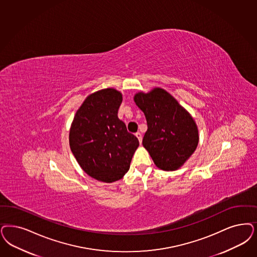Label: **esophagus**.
I'll use <instances>...</instances> for the list:
<instances>
[{
    "instance_id": "obj_1",
    "label": "esophagus",
    "mask_w": 257,
    "mask_h": 257,
    "mask_svg": "<svg viewBox=\"0 0 257 257\" xmlns=\"http://www.w3.org/2000/svg\"><path fill=\"white\" fill-rule=\"evenodd\" d=\"M136 135V137L139 139V141L140 142H142V133H140V132H137V133L135 134Z\"/></svg>"
}]
</instances>
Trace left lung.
I'll return each instance as SVG.
<instances>
[{
	"mask_svg": "<svg viewBox=\"0 0 257 257\" xmlns=\"http://www.w3.org/2000/svg\"><path fill=\"white\" fill-rule=\"evenodd\" d=\"M135 102L144 113L148 129L142 144L157 167L179 168L195 152L198 131L195 120L168 92L161 88L139 93Z\"/></svg>",
	"mask_w": 257,
	"mask_h": 257,
	"instance_id": "obj_1",
	"label": "left lung"
}]
</instances>
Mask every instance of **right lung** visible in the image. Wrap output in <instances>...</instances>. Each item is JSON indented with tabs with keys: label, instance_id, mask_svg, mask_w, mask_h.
<instances>
[{
	"label": "right lung",
	"instance_id": "obj_1",
	"mask_svg": "<svg viewBox=\"0 0 257 257\" xmlns=\"http://www.w3.org/2000/svg\"><path fill=\"white\" fill-rule=\"evenodd\" d=\"M122 96L107 88L90 95L77 111L71 126V151L82 170L102 182H114L128 172L140 145L117 117Z\"/></svg>",
	"mask_w": 257,
	"mask_h": 257
}]
</instances>
